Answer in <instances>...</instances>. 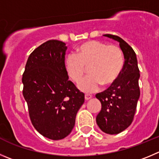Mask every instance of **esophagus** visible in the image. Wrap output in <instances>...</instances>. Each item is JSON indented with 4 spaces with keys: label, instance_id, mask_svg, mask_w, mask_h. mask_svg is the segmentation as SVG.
<instances>
[{
    "label": "esophagus",
    "instance_id": "34e87169",
    "mask_svg": "<svg viewBox=\"0 0 159 159\" xmlns=\"http://www.w3.org/2000/svg\"><path fill=\"white\" fill-rule=\"evenodd\" d=\"M92 97H93V96H92V95H90V94H85V95H84V99H85V100H90Z\"/></svg>",
    "mask_w": 159,
    "mask_h": 159
}]
</instances>
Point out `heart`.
<instances>
[{
  "label": "heart",
  "instance_id": "1",
  "mask_svg": "<svg viewBox=\"0 0 159 159\" xmlns=\"http://www.w3.org/2000/svg\"><path fill=\"white\" fill-rule=\"evenodd\" d=\"M75 55L66 57L65 68L69 78L75 82L82 79L89 68L91 75L78 84L79 89L84 93L97 91L101 84H113L124 67V55L115 44L107 45L100 41H87L77 48Z\"/></svg>",
  "mask_w": 159,
  "mask_h": 159
}]
</instances>
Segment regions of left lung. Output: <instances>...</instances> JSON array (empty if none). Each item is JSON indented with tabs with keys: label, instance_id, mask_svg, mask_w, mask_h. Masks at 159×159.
I'll return each instance as SVG.
<instances>
[{
	"label": "left lung",
	"instance_id": "obj_1",
	"mask_svg": "<svg viewBox=\"0 0 159 159\" xmlns=\"http://www.w3.org/2000/svg\"><path fill=\"white\" fill-rule=\"evenodd\" d=\"M103 36L119 42L125 58L124 67L118 80L107 89L96 95L102 105L96 116V123L102 131L113 135L128 128L134 118L140 95V70L136 53L131 46L118 36Z\"/></svg>",
	"mask_w": 159,
	"mask_h": 159
}]
</instances>
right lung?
Masks as SVG:
<instances>
[{"label":"right lung","instance_id":"obj_1","mask_svg":"<svg viewBox=\"0 0 159 159\" xmlns=\"http://www.w3.org/2000/svg\"><path fill=\"white\" fill-rule=\"evenodd\" d=\"M67 47L49 40L30 55L22 81L29 115L37 131L50 140H62L75 126L84 94L69 81L65 68Z\"/></svg>","mask_w":159,"mask_h":159}]
</instances>
